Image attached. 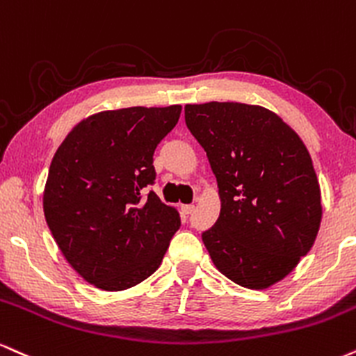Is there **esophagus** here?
I'll list each match as a JSON object with an SVG mask.
<instances>
[{"label":"esophagus","mask_w":356,"mask_h":356,"mask_svg":"<svg viewBox=\"0 0 356 356\" xmlns=\"http://www.w3.org/2000/svg\"><path fill=\"white\" fill-rule=\"evenodd\" d=\"M181 211L185 215H191L195 211V204H181Z\"/></svg>","instance_id":"esophagus-1"}]
</instances>
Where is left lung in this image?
<instances>
[{
	"label": "left lung",
	"instance_id": "left-lung-1",
	"mask_svg": "<svg viewBox=\"0 0 356 356\" xmlns=\"http://www.w3.org/2000/svg\"><path fill=\"white\" fill-rule=\"evenodd\" d=\"M185 121L220 188V216L202 233L213 263L238 285L271 286L310 252L318 233L320 186L310 153L280 116L254 104H186Z\"/></svg>",
	"mask_w": 356,
	"mask_h": 356
}]
</instances>
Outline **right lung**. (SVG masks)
Instances as JSON below:
<instances>
[{
    "label": "right lung",
    "mask_w": 356,
    "mask_h": 356,
    "mask_svg": "<svg viewBox=\"0 0 356 356\" xmlns=\"http://www.w3.org/2000/svg\"><path fill=\"white\" fill-rule=\"evenodd\" d=\"M181 106L102 111L73 128L54 153L44 218L61 253L91 285L121 291L161 265L181 220L149 190L153 154Z\"/></svg>",
    "instance_id": "right-lung-1"
}]
</instances>
